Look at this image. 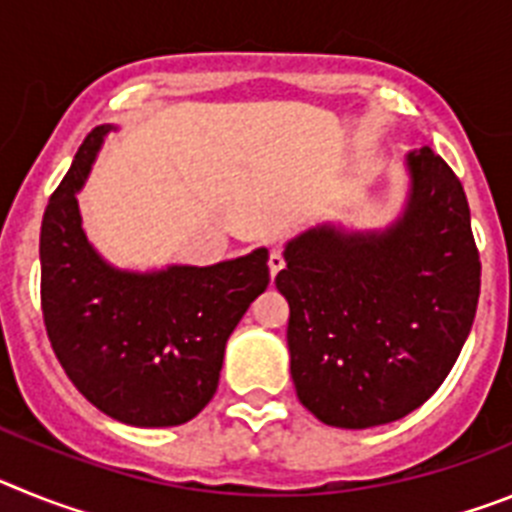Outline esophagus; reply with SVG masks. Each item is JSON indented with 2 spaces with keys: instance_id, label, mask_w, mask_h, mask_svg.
<instances>
[{
  "instance_id": "1",
  "label": "esophagus",
  "mask_w": 512,
  "mask_h": 512,
  "mask_svg": "<svg viewBox=\"0 0 512 512\" xmlns=\"http://www.w3.org/2000/svg\"><path fill=\"white\" fill-rule=\"evenodd\" d=\"M284 269V256L279 251H271L269 253V271H271V279L277 277L279 271Z\"/></svg>"
}]
</instances>
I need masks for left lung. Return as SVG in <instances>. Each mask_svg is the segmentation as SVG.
<instances>
[{"label":"left lung","mask_w":512,"mask_h":512,"mask_svg":"<svg viewBox=\"0 0 512 512\" xmlns=\"http://www.w3.org/2000/svg\"><path fill=\"white\" fill-rule=\"evenodd\" d=\"M400 217L382 230L315 225L284 246L289 372L300 402L333 428L405 418L441 387L479 300V253L464 187L428 146L405 156Z\"/></svg>","instance_id":"8db88e82"}]
</instances>
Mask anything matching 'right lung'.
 I'll list each match as a JSON object with an SVG mask.
<instances>
[{
    "label": "right lung",
    "instance_id": "obj_1",
    "mask_svg": "<svg viewBox=\"0 0 512 512\" xmlns=\"http://www.w3.org/2000/svg\"><path fill=\"white\" fill-rule=\"evenodd\" d=\"M115 125L76 151L40 228V300L51 346L76 390L138 428L192 420L217 390L225 343L269 284V251L212 266L133 271L89 243L76 194Z\"/></svg>",
    "mask_w": 512,
    "mask_h": 512
}]
</instances>
